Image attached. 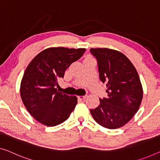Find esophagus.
Here are the masks:
<instances>
[{"instance_id": "1", "label": "esophagus", "mask_w": 160, "mask_h": 160, "mask_svg": "<svg viewBox=\"0 0 160 160\" xmlns=\"http://www.w3.org/2000/svg\"><path fill=\"white\" fill-rule=\"evenodd\" d=\"M87 97H88L87 95H80V96H78V98L80 99V100H85Z\"/></svg>"}]
</instances>
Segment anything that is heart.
<instances>
[{
  "instance_id": "obj_1",
  "label": "heart",
  "mask_w": 160,
  "mask_h": 160,
  "mask_svg": "<svg viewBox=\"0 0 160 160\" xmlns=\"http://www.w3.org/2000/svg\"><path fill=\"white\" fill-rule=\"evenodd\" d=\"M88 58H90V57H88Z\"/></svg>"
}]
</instances>
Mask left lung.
I'll use <instances>...</instances> for the list:
<instances>
[{
    "label": "left lung",
    "mask_w": 160,
    "mask_h": 160,
    "mask_svg": "<svg viewBox=\"0 0 160 160\" xmlns=\"http://www.w3.org/2000/svg\"><path fill=\"white\" fill-rule=\"evenodd\" d=\"M96 57L99 77L106 83L108 97L90 110L94 120L110 129L127 123L139 110L143 88L135 67L121 52L108 48H91Z\"/></svg>",
    "instance_id": "left-lung-1"
}]
</instances>
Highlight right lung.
Instances as JSON below:
<instances>
[{
	"label": "right lung",
	"mask_w": 160,
	"mask_h": 160,
	"mask_svg": "<svg viewBox=\"0 0 160 160\" xmlns=\"http://www.w3.org/2000/svg\"><path fill=\"white\" fill-rule=\"evenodd\" d=\"M85 51V48L50 47L28 65L21 82V97L28 113L42 124H60L75 109L77 97L59 92L56 86L57 79L63 78L65 70Z\"/></svg>",
	"instance_id": "right-lung-1"
}]
</instances>
